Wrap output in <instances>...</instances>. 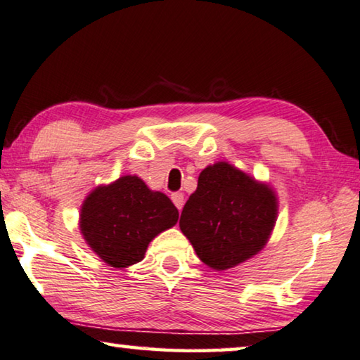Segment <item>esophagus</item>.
I'll list each match as a JSON object with an SVG mask.
<instances>
[{
    "label": "esophagus",
    "instance_id": "1",
    "mask_svg": "<svg viewBox=\"0 0 360 360\" xmlns=\"http://www.w3.org/2000/svg\"><path fill=\"white\" fill-rule=\"evenodd\" d=\"M170 199H172V202L176 205V209L181 210V207H184V194L181 193H172L170 194Z\"/></svg>",
    "mask_w": 360,
    "mask_h": 360
}]
</instances>
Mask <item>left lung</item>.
<instances>
[{
    "mask_svg": "<svg viewBox=\"0 0 360 360\" xmlns=\"http://www.w3.org/2000/svg\"><path fill=\"white\" fill-rule=\"evenodd\" d=\"M278 204L266 185L228 162L205 167L180 217V229L198 257L228 269L263 249L276 223Z\"/></svg>",
    "mask_w": 360,
    "mask_h": 360,
    "instance_id": "obj_1",
    "label": "left lung"
}]
</instances>
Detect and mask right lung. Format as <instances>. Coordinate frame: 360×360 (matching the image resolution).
Here are the masks:
<instances>
[{
	"mask_svg": "<svg viewBox=\"0 0 360 360\" xmlns=\"http://www.w3.org/2000/svg\"><path fill=\"white\" fill-rule=\"evenodd\" d=\"M179 220L166 194L148 190L139 176H121L94 190L82 204L81 233L105 263L126 268L143 260L151 239Z\"/></svg>",
	"mask_w": 360,
	"mask_h": 360,
	"instance_id": "add662e5",
	"label": "right lung"
}]
</instances>
